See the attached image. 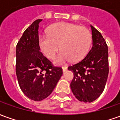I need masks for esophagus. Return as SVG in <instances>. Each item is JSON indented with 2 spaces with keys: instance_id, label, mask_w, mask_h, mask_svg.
<instances>
[{
  "instance_id": "34e87169",
  "label": "esophagus",
  "mask_w": 120,
  "mask_h": 120,
  "mask_svg": "<svg viewBox=\"0 0 120 120\" xmlns=\"http://www.w3.org/2000/svg\"><path fill=\"white\" fill-rule=\"evenodd\" d=\"M67 69H68V68H67V67H63L62 68L63 72H65Z\"/></svg>"
}]
</instances>
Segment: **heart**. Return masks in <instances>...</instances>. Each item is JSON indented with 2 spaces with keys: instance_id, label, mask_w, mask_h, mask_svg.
<instances>
[{
  "instance_id": "1",
  "label": "heart",
  "mask_w": 120,
  "mask_h": 120,
  "mask_svg": "<svg viewBox=\"0 0 120 120\" xmlns=\"http://www.w3.org/2000/svg\"><path fill=\"white\" fill-rule=\"evenodd\" d=\"M48 34L39 38L40 49L46 57L54 58L59 49L62 51L54 58V64H64L71 60L73 62L82 60L89 51L92 34L85 27L66 22L51 25Z\"/></svg>"
}]
</instances>
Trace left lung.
<instances>
[{"label": "left lung", "mask_w": 120, "mask_h": 120, "mask_svg": "<svg viewBox=\"0 0 120 120\" xmlns=\"http://www.w3.org/2000/svg\"><path fill=\"white\" fill-rule=\"evenodd\" d=\"M92 47L83 60L68 67L74 77L71 89L79 101L91 103L103 92L109 75L108 47L99 31L90 25Z\"/></svg>", "instance_id": "obj_1"}]
</instances>
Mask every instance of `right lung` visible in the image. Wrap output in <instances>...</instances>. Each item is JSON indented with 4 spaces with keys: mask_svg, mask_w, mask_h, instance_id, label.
Wrapping results in <instances>:
<instances>
[{
    "mask_svg": "<svg viewBox=\"0 0 120 120\" xmlns=\"http://www.w3.org/2000/svg\"><path fill=\"white\" fill-rule=\"evenodd\" d=\"M37 19L26 29L16 46V75L19 85L27 98L41 101L50 95L62 75L40 52Z\"/></svg>",
    "mask_w": 120,
    "mask_h": 120,
    "instance_id": "right-lung-1",
    "label": "right lung"
}]
</instances>
